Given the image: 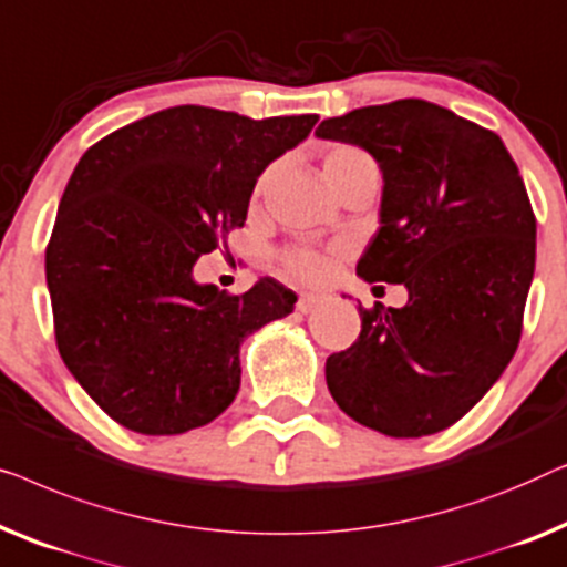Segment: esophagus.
I'll return each mask as SVG.
<instances>
[{
  "label": "esophagus",
  "mask_w": 567,
  "mask_h": 567,
  "mask_svg": "<svg viewBox=\"0 0 567 567\" xmlns=\"http://www.w3.org/2000/svg\"><path fill=\"white\" fill-rule=\"evenodd\" d=\"M318 302H321V298H318V295H313V292H302L300 298H298V302H295V308L300 310V313H310V310H313Z\"/></svg>",
  "instance_id": "obj_1"
}]
</instances>
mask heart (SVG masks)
<instances>
[{
	"label": "heart",
	"instance_id": "obj_1",
	"mask_svg": "<svg viewBox=\"0 0 567 567\" xmlns=\"http://www.w3.org/2000/svg\"><path fill=\"white\" fill-rule=\"evenodd\" d=\"M364 164H374L367 151L349 146V143H339V146H331L326 151L323 177L333 187L347 172H352L357 166H364ZM269 174H272V169L261 172L259 179L254 182V200H259L261 193L267 189ZM275 261L287 277H292V280L318 282L323 280L326 272H329L331 257L321 249H313V246H285V249L275 257Z\"/></svg>",
	"mask_w": 567,
	"mask_h": 567
}]
</instances>
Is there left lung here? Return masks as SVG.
I'll use <instances>...</instances> for the list:
<instances>
[{"label": "left lung", "instance_id": "8db88e82", "mask_svg": "<svg viewBox=\"0 0 567 567\" xmlns=\"http://www.w3.org/2000/svg\"><path fill=\"white\" fill-rule=\"evenodd\" d=\"M316 135L378 158L382 226L357 272L409 290L405 308H360V337L326 360L333 401L388 436L444 432L519 347L537 249L524 179L496 133L424 100L352 110Z\"/></svg>", "mask_w": 567, "mask_h": 567}]
</instances>
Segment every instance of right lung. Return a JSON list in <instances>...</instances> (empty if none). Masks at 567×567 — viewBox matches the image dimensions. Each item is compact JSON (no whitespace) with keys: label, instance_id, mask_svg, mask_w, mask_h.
<instances>
[{"label":"right lung","instance_id":"obj_1","mask_svg":"<svg viewBox=\"0 0 567 567\" xmlns=\"http://www.w3.org/2000/svg\"><path fill=\"white\" fill-rule=\"evenodd\" d=\"M316 123L179 105L79 158L45 246L53 333L121 426L166 436L210 424L241 385V339L292 313L298 298L272 277L234 295L197 285L193 267L244 228L254 182Z\"/></svg>","mask_w":567,"mask_h":567}]
</instances>
